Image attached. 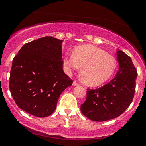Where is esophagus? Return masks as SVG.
Segmentation results:
<instances>
[{
    "mask_svg": "<svg viewBox=\"0 0 146 146\" xmlns=\"http://www.w3.org/2000/svg\"><path fill=\"white\" fill-rule=\"evenodd\" d=\"M78 83L77 82H75V81H74L73 82V86H78Z\"/></svg>",
    "mask_w": 146,
    "mask_h": 146,
    "instance_id": "obj_1",
    "label": "esophagus"
}]
</instances>
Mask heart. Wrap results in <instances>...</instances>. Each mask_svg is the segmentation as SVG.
Segmentation results:
<instances>
[{
    "label": "heart",
    "mask_w": 146,
    "mask_h": 146,
    "mask_svg": "<svg viewBox=\"0 0 146 146\" xmlns=\"http://www.w3.org/2000/svg\"><path fill=\"white\" fill-rule=\"evenodd\" d=\"M63 63L68 74L82 67V81L90 86H99L108 81L117 68V61L113 56L90 44L75 47L73 54H66Z\"/></svg>",
    "instance_id": "heart-1"
}]
</instances>
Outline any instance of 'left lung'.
Listing matches in <instances>:
<instances>
[{
  "label": "left lung",
  "instance_id": "left-lung-1",
  "mask_svg": "<svg viewBox=\"0 0 146 146\" xmlns=\"http://www.w3.org/2000/svg\"><path fill=\"white\" fill-rule=\"evenodd\" d=\"M119 71L109 83L98 89L87 90L81 112L89 119L104 121L119 117L133 100L137 72L131 58L123 51H117Z\"/></svg>",
  "mask_w": 146,
  "mask_h": 146
}]
</instances>
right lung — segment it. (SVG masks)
<instances>
[{
  "label": "right lung",
  "instance_id": "obj_1",
  "mask_svg": "<svg viewBox=\"0 0 146 146\" xmlns=\"http://www.w3.org/2000/svg\"><path fill=\"white\" fill-rule=\"evenodd\" d=\"M62 40L46 36L23 46L12 62L9 89L18 106L38 117L51 115L73 80L63 71Z\"/></svg>",
  "mask_w": 146,
  "mask_h": 146
}]
</instances>
